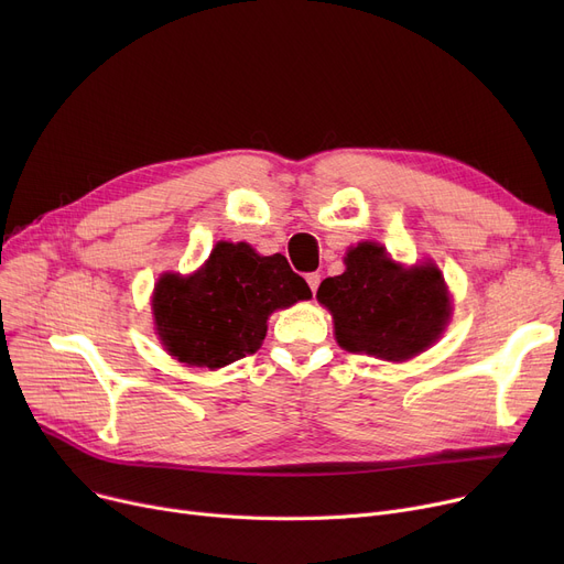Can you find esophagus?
<instances>
[{"label":"esophagus","mask_w":564,"mask_h":564,"mask_svg":"<svg viewBox=\"0 0 564 564\" xmlns=\"http://www.w3.org/2000/svg\"><path fill=\"white\" fill-rule=\"evenodd\" d=\"M306 283H308L311 292L315 294V292H317V288H319V274H317V272H311V274H306Z\"/></svg>","instance_id":"34e87169"}]
</instances>
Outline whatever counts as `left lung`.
<instances>
[{
	"label": "left lung",
	"mask_w": 564,
	"mask_h": 564,
	"mask_svg": "<svg viewBox=\"0 0 564 564\" xmlns=\"http://www.w3.org/2000/svg\"><path fill=\"white\" fill-rule=\"evenodd\" d=\"M317 302L332 311L340 347L383 361L416 357L451 315L448 290L434 264L404 270L375 242L349 249L345 272L319 283Z\"/></svg>",
	"instance_id": "obj_1"
}]
</instances>
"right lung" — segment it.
<instances>
[{
	"instance_id": "obj_1",
	"label": "right lung",
	"mask_w": 564,
	"mask_h": 564,
	"mask_svg": "<svg viewBox=\"0 0 564 564\" xmlns=\"http://www.w3.org/2000/svg\"><path fill=\"white\" fill-rule=\"evenodd\" d=\"M308 297V283L281 253L258 256L245 242H219L194 276L158 281L153 313L171 357L215 370L253 354L276 308Z\"/></svg>"
}]
</instances>
